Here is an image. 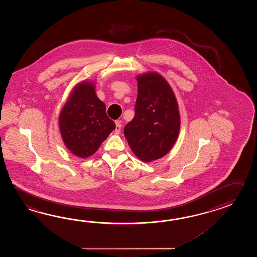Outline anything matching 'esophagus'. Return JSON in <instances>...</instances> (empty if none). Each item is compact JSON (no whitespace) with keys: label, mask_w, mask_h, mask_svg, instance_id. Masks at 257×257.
I'll list each match as a JSON object with an SVG mask.
<instances>
[{"label":"esophagus","mask_w":257,"mask_h":257,"mask_svg":"<svg viewBox=\"0 0 257 257\" xmlns=\"http://www.w3.org/2000/svg\"><path fill=\"white\" fill-rule=\"evenodd\" d=\"M121 127H122V125H121L120 122H115V134H119V132L121 131Z\"/></svg>","instance_id":"34e87169"}]
</instances>
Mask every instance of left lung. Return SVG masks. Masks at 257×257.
Masks as SVG:
<instances>
[{
	"label": "left lung",
	"mask_w": 257,
	"mask_h": 257,
	"mask_svg": "<svg viewBox=\"0 0 257 257\" xmlns=\"http://www.w3.org/2000/svg\"><path fill=\"white\" fill-rule=\"evenodd\" d=\"M135 116L124 134L131 151L142 162L164 157L175 145L180 131V114L175 93L158 72L136 76Z\"/></svg>",
	"instance_id": "obj_1"
}]
</instances>
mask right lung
<instances>
[{"mask_svg":"<svg viewBox=\"0 0 257 257\" xmlns=\"http://www.w3.org/2000/svg\"><path fill=\"white\" fill-rule=\"evenodd\" d=\"M60 135L67 149L80 158L95 153L115 128L97 97L95 82L82 81L71 90L59 116Z\"/></svg>","mask_w":257,"mask_h":257,"instance_id":"obj_1","label":"right lung"}]
</instances>
